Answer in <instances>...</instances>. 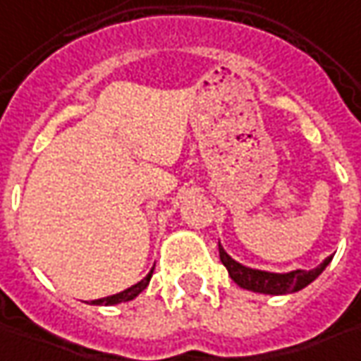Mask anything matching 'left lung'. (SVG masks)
<instances>
[{"label":"left lung","mask_w":361,"mask_h":361,"mask_svg":"<svg viewBox=\"0 0 361 361\" xmlns=\"http://www.w3.org/2000/svg\"><path fill=\"white\" fill-rule=\"evenodd\" d=\"M219 259L228 269L231 280L243 290H250V292L255 293H269V295H283V293L300 292V290H304L305 286H310L331 262V255L326 257L317 267L310 269V271L293 269V271H288V274H274V271H264V269L242 266L240 262H235L233 257L226 254L221 243H219Z\"/></svg>","instance_id":"left-lung-1"}]
</instances>
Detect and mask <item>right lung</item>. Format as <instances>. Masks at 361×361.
<instances>
[{
    "instance_id": "right-lung-1",
    "label": "right lung",
    "mask_w": 361,
    "mask_h": 361,
    "mask_svg": "<svg viewBox=\"0 0 361 361\" xmlns=\"http://www.w3.org/2000/svg\"><path fill=\"white\" fill-rule=\"evenodd\" d=\"M152 274H154V269L143 278L142 281H137L135 286H131L128 290H123V292L116 293V295H109V298H102V300H94L92 304L95 305H116V304H123V302H131L133 298H137L140 293L147 288V283L152 280Z\"/></svg>"
}]
</instances>
